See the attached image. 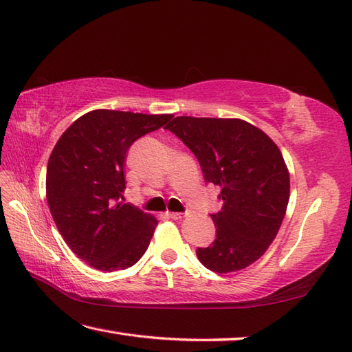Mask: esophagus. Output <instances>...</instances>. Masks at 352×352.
Masks as SVG:
<instances>
[{"instance_id": "34e87169", "label": "esophagus", "mask_w": 352, "mask_h": 352, "mask_svg": "<svg viewBox=\"0 0 352 352\" xmlns=\"http://www.w3.org/2000/svg\"><path fill=\"white\" fill-rule=\"evenodd\" d=\"M169 217H170V219H174V220H179V219L186 217V213H175V211H170V213H169Z\"/></svg>"}]
</instances>
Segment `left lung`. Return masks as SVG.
Returning <instances> with one entry per match:
<instances>
[{
    "label": "left lung",
    "mask_w": 352,
    "mask_h": 352,
    "mask_svg": "<svg viewBox=\"0 0 352 352\" xmlns=\"http://www.w3.org/2000/svg\"><path fill=\"white\" fill-rule=\"evenodd\" d=\"M189 146L223 207L211 214L216 240L196 255L211 272L232 273L264 255L289 201V170L273 139L240 118L175 117L165 127Z\"/></svg>",
    "instance_id": "1"
}]
</instances>
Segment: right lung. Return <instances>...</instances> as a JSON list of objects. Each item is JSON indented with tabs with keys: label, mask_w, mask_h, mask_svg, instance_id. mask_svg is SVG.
Listing matches in <instances>:
<instances>
[{
	"label": "right lung",
	"mask_w": 352,
	"mask_h": 352,
	"mask_svg": "<svg viewBox=\"0 0 352 352\" xmlns=\"http://www.w3.org/2000/svg\"><path fill=\"white\" fill-rule=\"evenodd\" d=\"M173 117L89 111L55 144L46 173L47 206L64 241L89 267L124 270L148 248L157 219L122 202L126 156L138 138Z\"/></svg>",
	"instance_id": "add662e5"
}]
</instances>
